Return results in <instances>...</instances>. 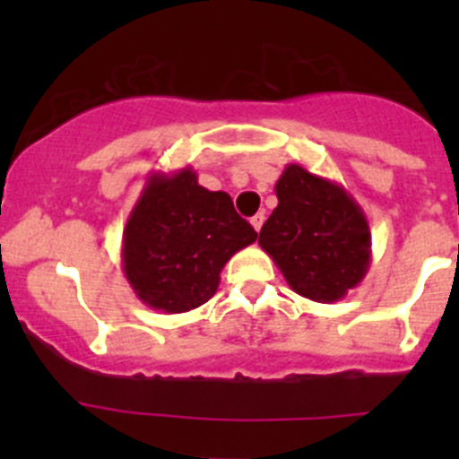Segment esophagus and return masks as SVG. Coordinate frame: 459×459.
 I'll use <instances>...</instances> for the list:
<instances>
[{
	"label": "esophagus",
	"mask_w": 459,
	"mask_h": 459,
	"mask_svg": "<svg viewBox=\"0 0 459 459\" xmlns=\"http://www.w3.org/2000/svg\"><path fill=\"white\" fill-rule=\"evenodd\" d=\"M262 224H264V215H262V212H257L255 217H251V226L257 230V233H259V229H262Z\"/></svg>",
	"instance_id": "1"
}]
</instances>
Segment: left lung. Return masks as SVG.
Returning a JSON list of instances; mask_svg holds the SVG:
<instances>
[{"instance_id":"1","label":"left lung","mask_w":459,"mask_h":459,"mask_svg":"<svg viewBox=\"0 0 459 459\" xmlns=\"http://www.w3.org/2000/svg\"><path fill=\"white\" fill-rule=\"evenodd\" d=\"M277 208L259 230L286 284L302 298L333 304L371 266V229L342 184L289 164L275 184Z\"/></svg>"}]
</instances>
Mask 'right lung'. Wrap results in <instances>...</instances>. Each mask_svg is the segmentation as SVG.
Masks as SVG:
<instances>
[{
    "instance_id": "add662e5",
    "label": "right lung",
    "mask_w": 459,
    "mask_h": 459,
    "mask_svg": "<svg viewBox=\"0 0 459 459\" xmlns=\"http://www.w3.org/2000/svg\"><path fill=\"white\" fill-rule=\"evenodd\" d=\"M257 239L224 191H208L186 166L152 170L122 235V268L152 311L186 313L215 295L230 257Z\"/></svg>"
}]
</instances>
